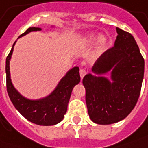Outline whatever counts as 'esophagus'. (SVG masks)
Listing matches in <instances>:
<instances>
[{"instance_id":"1","label":"esophagus","mask_w":148,"mask_h":148,"mask_svg":"<svg viewBox=\"0 0 148 148\" xmlns=\"http://www.w3.org/2000/svg\"><path fill=\"white\" fill-rule=\"evenodd\" d=\"M86 74V70H84V69H81V70H80V76H81V78H82V79H83V77H85Z\"/></svg>"}]
</instances>
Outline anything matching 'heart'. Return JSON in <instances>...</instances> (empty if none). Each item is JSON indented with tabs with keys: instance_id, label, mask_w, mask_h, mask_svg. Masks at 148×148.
Masks as SVG:
<instances>
[{
	"instance_id": "heart-1",
	"label": "heart",
	"mask_w": 148,
	"mask_h": 148,
	"mask_svg": "<svg viewBox=\"0 0 148 148\" xmlns=\"http://www.w3.org/2000/svg\"><path fill=\"white\" fill-rule=\"evenodd\" d=\"M97 43V49L99 52H104L108 48V40L105 37L99 34H90L83 39V44L85 46L90 47Z\"/></svg>"
}]
</instances>
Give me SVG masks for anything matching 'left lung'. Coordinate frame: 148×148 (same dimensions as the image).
<instances>
[{
	"mask_svg": "<svg viewBox=\"0 0 148 148\" xmlns=\"http://www.w3.org/2000/svg\"><path fill=\"white\" fill-rule=\"evenodd\" d=\"M116 31L114 46L95 61L82 81L89 116L101 125L119 122L131 113L144 76V59L133 35L119 28Z\"/></svg>",
	"mask_w": 148,
	"mask_h": 148,
	"instance_id": "obj_1",
	"label": "left lung"
}]
</instances>
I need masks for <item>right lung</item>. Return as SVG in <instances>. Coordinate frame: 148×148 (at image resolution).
Segmentation results:
<instances>
[{"label":"right lung","mask_w":148,"mask_h":148,"mask_svg":"<svg viewBox=\"0 0 148 148\" xmlns=\"http://www.w3.org/2000/svg\"><path fill=\"white\" fill-rule=\"evenodd\" d=\"M54 28L55 26H52ZM38 27L29 28L20 38L29 34L30 32L40 31ZM14 42L12 49L5 61L6 88L9 97L15 109L29 122L42 126H51L60 123L64 118L67 110V105L74 86L81 81L79 67L74 66L65 74L58 83L53 90L47 96L40 99H31L26 98L14 88L11 82L10 62L14 51Z\"/></svg>","instance_id":"obj_1"}]
</instances>
